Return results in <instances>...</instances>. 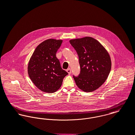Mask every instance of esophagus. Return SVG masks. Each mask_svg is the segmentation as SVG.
Returning a JSON list of instances; mask_svg holds the SVG:
<instances>
[{
    "mask_svg": "<svg viewBox=\"0 0 135 135\" xmlns=\"http://www.w3.org/2000/svg\"><path fill=\"white\" fill-rule=\"evenodd\" d=\"M66 71H67V72L68 73V74H69V75H70V74H71V70L70 68H68V69H67Z\"/></svg>",
    "mask_w": 135,
    "mask_h": 135,
    "instance_id": "1",
    "label": "esophagus"
}]
</instances>
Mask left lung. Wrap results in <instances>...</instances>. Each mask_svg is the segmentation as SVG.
<instances>
[{
    "mask_svg": "<svg viewBox=\"0 0 135 135\" xmlns=\"http://www.w3.org/2000/svg\"><path fill=\"white\" fill-rule=\"evenodd\" d=\"M79 56L80 73L73 76L77 86L91 92L105 82L111 68L110 56L102 45L94 38L85 37L69 41Z\"/></svg>",
    "mask_w": 135,
    "mask_h": 135,
    "instance_id": "left-lung-1",
    "label": "left lung"
}]
</instances>
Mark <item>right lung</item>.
Returning <instances> with one entry per match:
<instances>
[{
  "label": "right lung",
  "mask_w": 135,
  "mask_h": 135,
  "mask_svg": "<svg viewBox=\"0 0 135 135\" xmlns=\"http://www.w3.org/2000/svg\"><path fill=\"white\" fill-rule=\"evenodd\" d=\"M62 40L49 39L37 46L28 65V74L35 86L45 93L59 90L68 73L60 66L56 53Z\"/></svg>",
  "instance_id": "right-lung-1"
}]
</instances>
